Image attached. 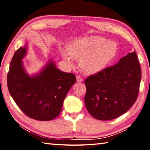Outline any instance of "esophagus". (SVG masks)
Segmentation results:
<instances>
[{
	"label": "esophagus",
	"instance_id": "esophagus-1",
	"mask_svg": "<svg viewBox=\"0 0 150 150\" xmlns=\"http://www.w3.org/2000/svg\"><path fill=\"white\" fill-rule=\"evenodd\" d=\"M76 79H77V81H78V82H82L83 81V78L81 77V76L79 75H77L76 76Z\"/></svg>",
	"mask_w": 150,
	"mask_h": 150
}]
</instances>
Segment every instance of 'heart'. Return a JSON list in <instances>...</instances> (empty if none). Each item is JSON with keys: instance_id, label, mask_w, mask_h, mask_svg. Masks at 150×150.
Here are the masks:
<instances>
[{"instance_id": "heart-1", "label": "heart", "mask_w": 150, "mask_h": 150, "mask_svg": "<svg viewBox=\"0 0 150 150\" xmlns=\"http://www.w3.org/2000/svg\"><path fill=\"white\" fill-rule=\"evenodd\" d=\"M67 50L71 58L79 60L80 68L84 73L92 75L104 69L113 60L117 47L115 42L94 35L76 39L67 46ZM62 56L71 63L67 54L63 53Z\"/></svg>"}]
</instances>
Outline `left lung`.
I'll use <instances>...</instances> for the list:
<instances>
[{
    "label": "left lung",
    "instance_id": "8db88e82",
    "mask_svg": "<svg viewBox=\"0 0 150 150\" xmlns=\"http://www.w3.org/2000/svg\"><path fill=\"white\" fill-rule=\"evenodd\" d=\"M141 75L138 56L133 52L113 66L88 76L84 81V103L88 113L102 121L126 113L138 98Z\"/></svg>",
    "mask_w": 150,
    "mask_h": 150
}]
</instances>
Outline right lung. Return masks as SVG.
Here are the masks:
<instances>
[{"label": "right lung", "mask_w": 150, "mask_h": 150, "mask_svg": "<svg viewBox=\"0 0 150 150\" xmlns=\"http://www.w3.org/2000/svg\"><path fill=\"white\" fill-rule=\"evenodd\" d=\"M26 52L24 47L14 53L7 75L8 88L19 108L29 117L52 120L60 113L67 93L76 82L75 75L61 71L51 62L39 74L30 77L21 62Z\"/></svg>", "instance_id": "right-lung-1"}]
</instances>
